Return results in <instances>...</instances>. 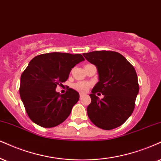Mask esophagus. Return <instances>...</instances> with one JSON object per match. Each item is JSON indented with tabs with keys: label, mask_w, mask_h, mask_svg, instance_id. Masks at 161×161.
<instances>
[{
	"label": "esophagus",
	"mask_w": 161,
	"mask_h": 161,
	"mask_svg": "<svg viewBox=\"0 0 161 161\" xmlns=\"http://www.w3.org/2000/svg\"><path fill=\"white\" fill-rule=\"evenodd\" d=\"M85 96L84 93H80V98H82V97H84Z\"/></svg>",
	"instance_id": "obj_1"
}]
</instances>
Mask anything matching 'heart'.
Returning <instances> with one entry per match:
<instances>
[{"label": "heart", "instance_id": "obj_1", "mask_svg": "<svg viewBox=\"0 0 161 161\" xmlns=\"http://www.w3.org/2000/svg\"><path fill=\"white\" fill-rule=\"evenodd\" d=\"M92 84L90 82H86V81H80V82H77L73 85V87L75 90L79 91L80 92H85L90 89Z\"/></svg>", "mask_w": 161, "mask_h": 161}]
</instances>
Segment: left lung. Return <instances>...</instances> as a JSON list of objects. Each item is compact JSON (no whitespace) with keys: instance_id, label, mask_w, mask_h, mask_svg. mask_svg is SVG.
I'll return each mask as SVG.
<instances>
[{"instance_id":"obj_1","label":"left lung","mask_w":161,"mask_h":161,"mask_svg":"<svg viewBox=\"0 0 161 161\" xmlns=\"http://www.w3.org/2000/svg\"><path fill=\"white\" fill-rule=\"evenodd\" d=\"M83 55L96 65L98 73L99 81L90 95L89 118L104 130L118 128L130 116L135 107L139 92L135 69L125 57L115 51H92ZM98 92L104 95V98L96 96Z\"/></svg>"}]
</instances>
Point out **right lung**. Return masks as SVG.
Instances as JSON below:
<instances>
[{"label":"right lung","mask_w":161,"mask_h":161,"mask_svg":"<svg viewBox=\"0 0 161 161\" xmlns=\"http://www.w3.org/2000/svg\"><path fill=\"white\" fill-rule=\"evenodd\" d=\"M84 60L81 54L59 52L43 53L31 59L21 74L19 92L33 122L53 128L68 118L78 102L79 93L69 88L61 95L56 88L67 80L71 69Z\"/></svg>","instance_id":"add662e5"}]
</instances>
